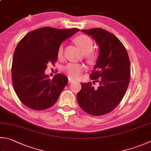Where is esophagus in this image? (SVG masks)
I'll list each match as a JSON object with an SVG mask.
<instances>
[{
	"label": "esophagus",
	"instance_id": "1",
	"mask_svg": "<svg viewBox=\"0 0 151 151\" xmlns=\"http://www.w3.org/2000/svg\"><path fill=\"white\" fill-rule=\"evenodd\" d=\"M74 81H75L74 79H72L71 78H68V82H69L70 83H73V82H74Z\"/></svg>",
	"mask_w": 151,
	"mask_h": 151
}]
</instances>
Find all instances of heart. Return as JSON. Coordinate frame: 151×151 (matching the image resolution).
<instances>
[{
  "instance_id": "b5f03b06",
  "label": "heart",
  "mask_w": 151,
  "mask_h": 151,
  "mask_svg": "<svg viewBox=\"0 0 151 151\" xmlns=\"http://www.w3.org/2000/svg\"><path fill=\"white\" fill-rule=\"evenodd\" d=\"M75 41L78 46L80 47L82 52L85 54L87 58L90 62L95 61L98 56V54L96 51L92 50L94 47V42L93 39L90 37L81 35L77 37ZM64 45L62 44L59 46L57 55L58 58H62L64 55ZM85 70L84 66L79 64L70 63L64 67V71L67 74L72 78H78L80 77Z\"/></svg>"
}]
</instances>
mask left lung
Listing matches in <instances>:
<instances>
[{"mask_svg":"<svg viewBox=\"0 0 151 151\" xmlns=\"http://www.w3.org/2000/svg\"><path fill=\"white\" fill-rule=\"evenodd\" d=\"M81 31L91 36L100 49L89 76L93 84L99 82V86L94 88L91 82L81 83L77 100L89 114L104 115L114 109L126 94L131 76L129 56L122 42L108 31L101 28Z\"/></svg>","mask_w":151,"mask_h":151,"instance_id":"8db88e82","label":"left lung"}]
</instances>
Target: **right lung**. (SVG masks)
<instances>
[{
  "label": "right lung",
  "mask_w": 151,
  "mask_h": 151,
  "mask_svg": "<svg viewBox=\"0 0 151 151\" xmlns=\"http://www.w3.org/2000/svg\"><path fill=\"white\" fill-rule=\"evenodd\" d=\"M45 27L27 33L14 53L12 79L14 89L23 104L35 110L53 106L66 86L68 79L57 73L51 80L45 74L47 64L57 60L62 42L79 31Z\"/></svg>",
  "instance_id": "right-lung-1"
}]
</instances>
